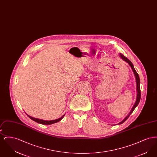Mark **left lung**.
I'll list each match as a JSON object with an SVG mask.
<instances>
[{
	"label": "left lung",
	"instance_id": "8db88e82",
	"mask_svg": "<svg viewBox=\"0 0 157 157\" xmlns=\"http://www.w3.org/2000/svg\"><path fill=\"white\" fill-rule=\"evenodd\" d=\"M120 56L121 58L125 60V62H127V63H129V65H130V67L132 68L133 72H134V74L135 76V78H136V91H137V97H136V102H135V104L134 106L132 107L131 112H129V113L128 114V115L126 117V118L123 120L122 121H121V122L119 123V124H121L122 123H124L126 120L129 118V117L130 116V115L132 113V112L134 111V110L135 109V108L137 106V105L139 104L140 101V99H141V90H140V77H139V75L138 74V73L136 72V71H135L134 67V65L132 63V62L128 59L127 58V57H125V56H124L123 55H122L121 53H120Z\"/></svg>",
	"mask_w": 157,
	"mask_h": 157
}]
</instances>
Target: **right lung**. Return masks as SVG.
<instances>
[{
	"instance_id": "right-lung-1",
	"label": "right lung",
	"mask_w": 157,
	"mask_h": 157,
	"mask_svg": "<svg viewBox=\"0 0 157 157\" xmlns=\"http://www.w3.org/2000/svg\"><path fill=\"white\" fill-rule=\"evenodd\" d=\"M28 115V117L30 118L31 120L36 122L37 123H39V124H44V125H51V124H52L54 123H56V122H59V121L62 120L63 118V117H64L62 116L61 118H60L59 119H57V120H52V121H45V120H39V119H37V118H33L32 117H30L29 115H28V114H26Z\"/></svg>"
}]
</instances>
